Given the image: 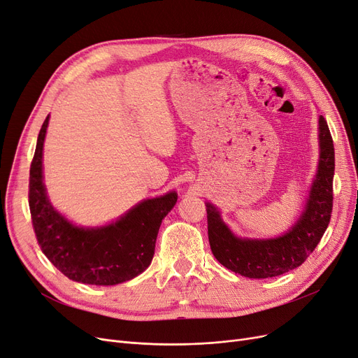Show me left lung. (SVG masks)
<instances>
[{
	"mask_svg": "<svg viewBox=\"0 0 358 358\" xmlns=\"http://www.w3.org/2000/svg\"><path fill=\"white\" fill-rule=\"evenodd\" d=\"M334 171L332 135L324 117L319 116V164L301 216L280 236L239 238L223 222L220 211L207 203L208 241L213 255L226 268L251 279L275 278L301 266L317 247L331 222Z\"/></svg>",
	"mask_w": 358,
	"mask_h": 358,
	"instance_id": "1",
	"label": "left lung"
}]
</instances>
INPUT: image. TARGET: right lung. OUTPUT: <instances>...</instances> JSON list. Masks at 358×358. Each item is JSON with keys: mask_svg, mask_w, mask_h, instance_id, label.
I'll list each match as a JSON object with an SVG mask.
<instances>
[{"mask_svg": "<svg viewBox=\"0 0 358 358\" xmlns=\"http://www.w3.org/2000/svg\"><path fill=\"white\" fill-rule=\"evenodd\" d=\"M48 122L50 116L39 131L29 175V208L42 252L75 282L110 287L136 278L151 264L160 224L178 201L176 191L144 199L106 226H76L47 195L42 150Z\"/></svg>", "mask_w": 358, "mask_h": 358, "instance_id": "add662e5", "label": "right lung"}]
</instances>
